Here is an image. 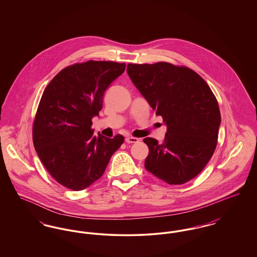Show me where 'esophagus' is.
Here are the masks:
<instances>
[{"label": "esophagus", "instance_id": "esophagus-1", "mask_svg": "<svg viewBox=\"0 0 257 257\" xmlns=\"http://www.w3.org/2000/svg\"><path fill=\"white\" fill-rule=\"evenodd\" d=\"M125 142L127 144H136V143L139 142V139L138 138H134V137H127L125 139Z\"/></svg>", "mask_w": 257, "mask_h": 257}]
</instances>
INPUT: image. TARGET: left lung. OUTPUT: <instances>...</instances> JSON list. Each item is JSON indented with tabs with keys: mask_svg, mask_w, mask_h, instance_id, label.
I'll return each mask as SVG.
<instances>
[{
	"mask_svg": "<svg viewBox=\"0 0 257 257\" xmlns=\"http://www.w3.org/2000/svg\"><path fill=\"white\" fill-rule=\"evenodd\" d=\"M127 73L167 124L162 144L146 138L147 171L170 185H181L202 171L217 147L220 112L207 83L186 66L160 61L128 63Z\"/></svg>",
	"mask_w": 257,
	"mask_h": 257,
	"instance_id": "1",
	"label": "left lung"
}]
</instances>
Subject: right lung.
Wrapping results in <instances>:
<instances>
[{
    "instance_id": "add662e5",
    "label": "right lung",
    "mask_w": 257,
    "mask_h": 257,
    "mask_svg": "<svg viewBox=\"0 0 257 257\" xmlns=\"http://www.w3.org/2000/svg\"><path fill=\"white\" fill-rule=\"evenodd\" d=\"M125 63L88 61L63 68L46 86L33 125L37 155L62 186L81 191L98 180L124 142L93 134L92 117L103 107L105 90Z\"/></svg>"
}]
</instances>
